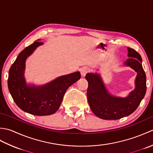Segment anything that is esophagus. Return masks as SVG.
<instances>
[{
    "label": "esophagus",
    "instance_id": "1",
    "mask_svg": "<svg viewBox=\"0 0 153 153\" xmlns=\"http://www.w3.org/2000/svg\"><path fill=\"white\" fill-rule=\"evenodd\" d=\"M89 71V68L87 67H83L82 69L80 70V73L81 75H82V77H83L85 76V75L87 74V72Z\"/></svg>",
    "mask_w": 153,
    "mask_h": 153
}]
</instances>
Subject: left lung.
Masks as SVG:
<instances>
[{
    "label": "left lung",
    "mask_w": 153,
    "mask_h": 153,
    "mask_svg": "<svg viewBox=\"0 0 153 153\" xmlns=\"http://www.w3.org/2000/svg\"><path fill=\"white\" fill-rule=\"evenodd\" d=\"M129 57L124 62L137 72L135 88L124 98L112 95L106 89L98 74L88 73L85 79L88 82L87 95L92 112L103 120H118L128 116L137 109L147 90L146 75L142 66L141 55L133 48L128 47Z\"/></svg>",
    "instance_id": "1"
}]
</instances>
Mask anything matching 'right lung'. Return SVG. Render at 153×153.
Listing matches in <instances>:
<instances>
[{
	"label": "right lung",
	"instance_id": "add662e5",
	"mask_svg": "<svg viewBox=\"0 0 153 153\" xmlns=\"http://www.w3.org/2000/svg\"><path fill=\"white\" fill-rule=\"evenodd\" d=\"M38 39L19 54L10 68L9 91L14 102L24 112L36 116H47L56 112L68 87L81 77L79 71L57 77L42 86L27 85L24 78L25 60L36 48L43 45Z\"/></svg>",
	"mask_w": 153,
	"mask_h": 153
}]
</instances>
